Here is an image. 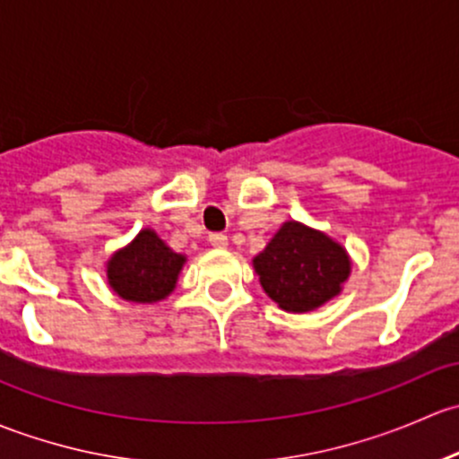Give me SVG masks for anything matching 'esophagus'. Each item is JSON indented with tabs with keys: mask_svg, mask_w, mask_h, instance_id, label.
Segmentation results:
<instances>
[{
	"mask_svg": "<svg viewBox=\"0 0 459 459\" xmlns=\"http://www.w3.org/2000/svg\"><path fill=\"white\" fill-rule=\"evenodd\" d=\"M210 243L214 245V247L223 249V247H228V236H225V234H210Z\"/></svg>",
	"mask_w": 459,
	"mask_h": 459,
	"instance_id": "34e87169",
	"label": "esophagus"
}]
</instances>
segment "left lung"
<instances>
[{
	"instance_id": "obj_1",
	"label": "left lung",
	"mask_w": 459,
	"mask_h": 459,
	"mask_svg": "<svg viewBox=\"0 0 459 459\" xmlns=\"http://www.w3.org/2000/svg\"><path fill=\"white\" fill-rule=\"evenodd\" d=\"M254 267L269 299L302 314L340 294L351 263L327 234L290 221L254 258Z\"/></svg>"
}]
</instances>
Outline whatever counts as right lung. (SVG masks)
Returning <instances> with one entry per match:
<instances>
[{
  "instance_id": "add662e5",
  "label": "right lung",
  "mask_w": 459,
  "mask_h": 459,
  "mask_svg": "<svg viewBox=\"0 0 459 459\" xmlns=\"http://www.w3.org/2000/svg\"><path fill=\"white\" fill-rule=\"evenodd\" d=\"M186 256L172 252L152 230L139 231L132 245L108 263V282L124 300H163L177 285Z\"/></svg>"
}]
</instances>
